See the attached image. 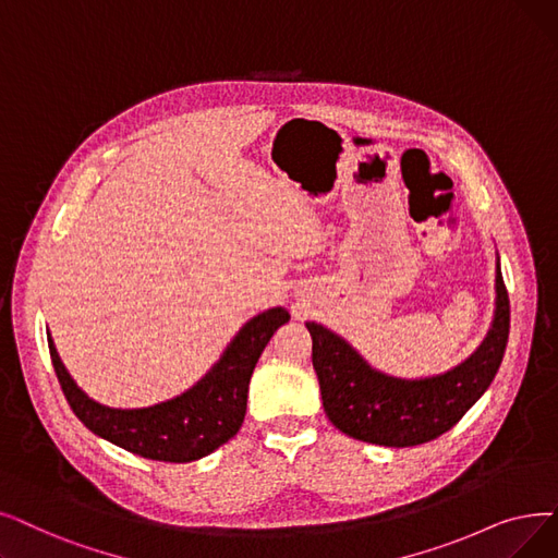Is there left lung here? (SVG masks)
<instances>
[{"label": "left lung", "mask_w": 558, "mask_h": 558, "mask_svg": "<svg viewBox=\"0 0 558 558\" xmlns=\"http://www.w3.org/2000/svg\"><path fill=\"white\" fill-rule=\"evenodd\" d=\"M495 317L481 347L458 367L428 378H395L374 369L344 337L307 322L312 365L328 420L355 440L380 447H415L440 438L488 390L506 351L511 305L499 259Z\"/></svg>", "instance_id": "left-lung-1"}]
</instances>
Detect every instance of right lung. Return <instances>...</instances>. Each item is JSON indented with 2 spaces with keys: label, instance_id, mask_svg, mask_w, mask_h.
<instances>
[{
  "label": "right lung",
  "instance_id": "add662e5",
  "mask_svg": "<svg viewBox=\"0 0 558 558\" xmlns=\"http://www.w3.org/2000/svg\"><path fill=\"white\" fill-rule=\"evenodd\" d=\"M289 322L284 307H271L241 328L221 360L184 395L150 408H109L93 401L72 380L47 332L61 390L80 422L100 438L136 456L163 463H191L234 438L246 417L248 383L274 332Z\"/></svg>",
  "mask_w": 558,
  "mask_h": 558
}]
</instances>
